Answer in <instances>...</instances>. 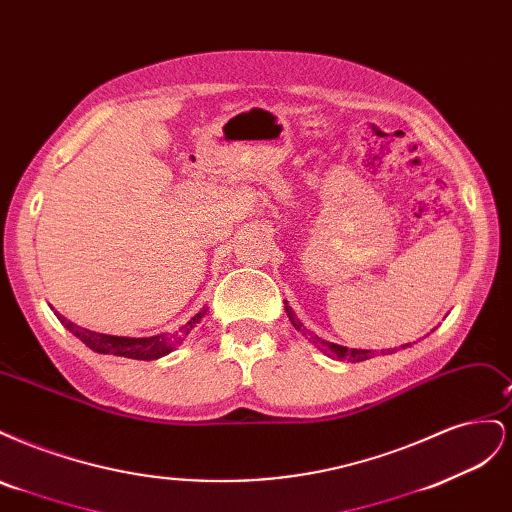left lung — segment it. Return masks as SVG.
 <instances>
[{"label":"left lung","mask_w":512,"mask_h":512,"mask_svg":"<svg viewBox=\"0 0 512 512\" xmlns=\"http://www.w3.org/2000/svg\"><path fill=\"white\" fill-rule=\"evenodd\" d=\"M286 314H288V320L292 322V327L297 329V331H303V335H307V329L303 327V322L294 316V312L290 309V305H286ZM309 337H312V342L314 344H318L324 352H331L333 356H337L339 361H352V363H359V361H367V359H371V356H374L376 352H371V350H356V348H352V350H348V348H344V346H337V344H329V342H324V339H320V337H316V335H312L309 333ZM384 352V350H382ZM386 352H393V350H386Z\"/></svg>","instance_id":"8db88e82"}]
</instances>
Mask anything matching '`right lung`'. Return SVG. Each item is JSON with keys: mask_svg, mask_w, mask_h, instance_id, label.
<instances>
[{"mask_svg": "<svg viewBox=\"0 0 512 512\" xmlns=\"http://www.w3.org/2000/svg\"><path fill=\"white\" fill-rule=\"evenodd\" d=\"M205 316V312L196 314L190 322H185L179 331H175L173 335H153V337H117V335H104V333H96L79 327V324L70 322L68 318L59 316V322L64 327L81 339L85 346H89L94 352L100 354H115V356H126V359H138V361H153L160 359V356L168 354L177 344H181L185 335H188L196 324L200 322V318Z\"/></svg>", "mask_w": 512, "mask_h": 512, "instance_id": "add662e5", "label": "right lung"}]
</instances>
